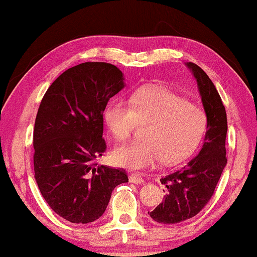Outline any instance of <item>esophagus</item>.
<instances>
[{
    "label": "esophagus",
    "mask_w": 257,
    "mask_h": 257,
    "mask_svg": "<svg viewBox=\"0 0 257 257\" xmlns=\"http://www.w3.org/2000/svg\"><path fill=\"white\" fill-rule=\"evenodd\" d=\"M130 181L134 184H142L144 183V178H142L139 173H132V175L130 176Z\"/></svg>",
    "instance_id": "34e87169"
}]
</instances>
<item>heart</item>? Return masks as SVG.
Instances as JSON below:
<instances>
[{
	"mask_svg": "<svg viewBox=\"0 0 257 257\" xmlns=\"http://www.w3.org/2000/svg\"><path fill=\"white\" fill-rule=\"evenodd\" d=\"M104 120L116 140L125 141L138 125H146L144 140L118 146L112 152L116 164L145 169L160 160L175 164L195 152L207 131V115L200 106L168 89H140L126 102L113 98Z\"/></svg>",
	"mask_w": 257,
	"mask_h": 257,
	"instance_id": "b5f03b06",
	"label": "heart"
}]
</instances>
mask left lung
<instances>
[{
	"label": "left lung",
	"mask_w": 257,
	"mask_h": 257,
	"mask_svg": "<svg viewBox=\"0 0 257 257\" xmlns=\"http://www.w3.org/2000/svg\"><path fill=\"white\" fill-rule=\"evenodd\" d=\"M196 79L208 126L204 144L194 159L161 179L167 187L163 202L149 216L157 223L176 224L194 217L214 194L217 183L226 165L225 139L227 119L225 106L214 82L192 62L186 63Z\"/></svg>",
	"instance_id": "8db88e82"
}]
</instances>
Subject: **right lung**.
Here are the masks:
<instances>
[{"label":"right lung","instance_id":"obj_1","mask_svg":"<svg viewBox=\"0 0 257 257\" xmlns=\"http://www.w3.org/2000/svg\"><path fill=\"white\" fill-rule=\"evenodd\" d=\"M124 86L117 66L81 63L50 85L39 106L33 132L34 178L49 207L71 223L100 218L113 188L128 181L125 170L95 163L106 149L103 111Z\"/></svg>","mask_w":257,"mask_h":257}]
</instances>
